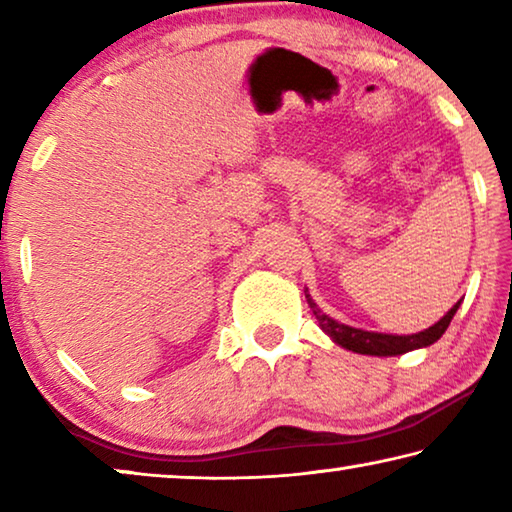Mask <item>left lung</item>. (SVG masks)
Listing matches in <instances>:
<instances>
[{"instance_id": "1", "label": "left lung", "mask_w": 512, "mask_h": 512, "mask_svg": "<svg viewBox=\"0 0 512 512\" xmlns=\"http://www.w3.org/2000/svg\"><path fill=\"white\" fill-rule=\"evenodd\" d=\"M305 298L309 302L311 311L318 320V325L323 332L332 339L336 345H341L345 350H352L357 354H370V357H397V354L418 350V348H427V345L436 343L440 336L445 334V329L452 323L454 314L461 307V300L447 311V314L433 323L431 327L422 329L418 334H381V332H368V329L361 327H352L339 323L332 316H327L323 309H320L314 300H311L309 293L305 291Z\"/></svg>"}]
</instances>
